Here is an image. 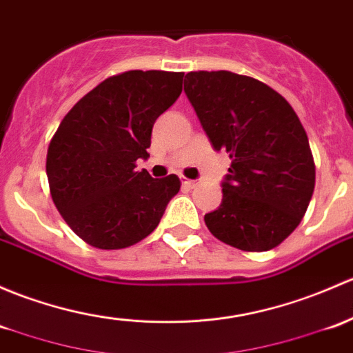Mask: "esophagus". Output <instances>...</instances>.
Masks as SVG:
<instances>
[{"label": "esophagus", "instance_id": "esophagus-1", "mask_svg": "<svg viewBox=\"0 0 353 353\" xmlns=\"http://www.w3.org/2000/svg\"><path fill=\"white\" fill-rule=\"evenodd\" d=\"M198 181H191V179H183V186L186 189H194L198 188Z\"/></svg>", "mask_w": 353, "mask_h": 353}]
</instances>
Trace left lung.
<instances>
[{"instance_id": "left-lung-1", "label": "left lung", "mask_w": 353, "mask_h": 353, "mask_svg": "<svg viewBox=\"0 0 353 353\" xmlns=\"http://www.w3.org/2000/svg\"><path fill=\"white\" fill-rule=\"evenodd\" d=\"M184 92L214 150L232 159L218 210L205 223L218 240L265 252L301 223L314 191V161L292 106L261 81L230 70L188 72Z\"/></svg>"}]
</instances>
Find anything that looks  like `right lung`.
Masks as SVG:
<instances>
[{
  "label": "right lung",
  "instance_id": "add662e5",
  "mask_svg": "<svg viewBox=\"0 0 353 353\" xmlns=\"http://www.w3.org/2000/svg\"><path fill=\"white\" fill-rule=\"evenodd\" d=\"M184 72L128 70L111 76L64 117L47 150L54 205L72 232L103 250L139 243L157 228L179 192L176 174L154 179L152 127L183 91Z\"/></svg>",
  "mask_w": 353,
  "mask_h": 353
}]
</instances>
